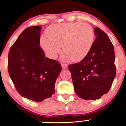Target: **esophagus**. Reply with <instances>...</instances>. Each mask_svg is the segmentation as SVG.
<instances>
[{
	"label": "esophagus",
	"mask_w": 126,
	"mask_h": 126,
	"mask_svg": "<svg viewBox=\"0 0 126 126\" xmlns=\"http://www.w3.org/2000/svg\"><path fill=\"white\" fill-rule=\"evenodd\" d=\"M61 66H62V68H63V69H65V68L68 67L67 64H66V63H61Z\"/></svg>",
	"instance_id": "34e87169"
}]
</instances>
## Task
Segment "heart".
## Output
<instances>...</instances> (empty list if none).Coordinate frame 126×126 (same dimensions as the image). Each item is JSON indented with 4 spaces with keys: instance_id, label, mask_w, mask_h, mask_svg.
Listing matches in <instances>:
<instances>
[{
    "instance_id": "b5f03b06",
    "label": "heart",
    "mask_w": 126,
    "mask_h": 126,
    "mask_svg": "<svg viewBox=\"0 0 126 126\" xmlns=\"http://www.w3.org/2000/svg\"><path fill=\"white\" fill-rule=\"evenodd\" d=\"M48 37H42L41 44L49 58L55 59L62 46L64 60L78 62L86 57L94 41V29L86 23H63L52 25L46 30Z\"/></svg>"
}]
</instances>
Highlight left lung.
Masks as SVG:
<instances>
[{"label":"left lung","instance_id":"1","mask_svg":"<svg viewBox=\"0 0 126 126\" xmlns=\"http://www.w3.org/2000/svg\"><path fill=\"white\" fill-rule=\"evenodd\" d=\"M94 30L97 37L86 57L68 66L75 93L85 100H96L107 94L116 74L112 43L101 29Z\"/></svg>","mask_w":126,"mask_h":126}]
</instances>
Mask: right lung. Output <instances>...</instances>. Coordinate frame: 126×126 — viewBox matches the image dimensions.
<instances>
[{"label":"right lung","instance_id":"obj_1","mask_svg":"<svg viewBox=\"0 0 126 126\" xmlns=\"http://www.w3.org/2000/svg\"><path fill=\"white\" fill-rule=\"evenodd\" d=\"M41 28H26L10 47L7 61L9 75L18 94L38 102L54 94L62 69L58 61L45 57L40 47Z\"/></svg>","mask_w":126,"mask_h":126}]
</instances>
